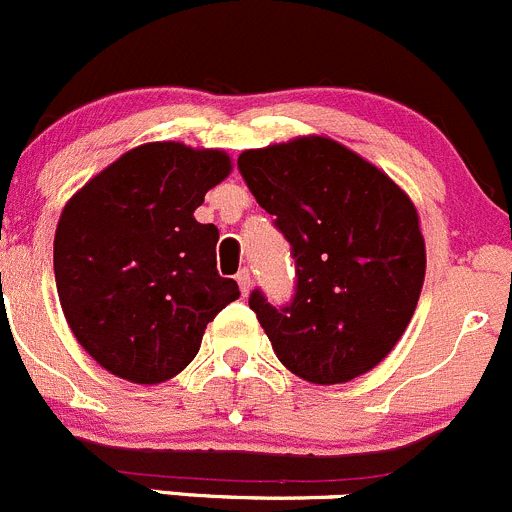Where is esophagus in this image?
<instances>
[{
	"label": "esophagus",
	"instance_id": "34e87169",
	"mask_svg": "<svg viewBox=\"0 0 512 512\" xmlns=\"http://www.w3.org/2000/svg\"><path fill=\"white\" fill-rule=\"evenodd\" d=\"M237 285H240L242 295H247V292H250V287H252L250 270H240V272H237Z\"/></svg>",
	"mask_w": 512,
	"mask_h": 512
}]
</instances>
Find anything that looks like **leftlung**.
Segmentation results:
<instances>
[{
    "instance_id": "obj_1",
    "label": "left lung",
    "mask_w": 512,
    "mask_h": 512,
    "mask_svg": "<svg viewBox=\"0 0 512 512\" xmlns=\"http://www.w3.org/2000/svg\"><path fill=\"white\" fill-rule=\"evenodd\" d=\"M247 187L290 242V305L250 295L277 360L315 385H340L390 355L425 280L413 200L372 162L322 135L245 150Z\"/></svg>"
}]
</instances>
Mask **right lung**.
I'll list each match as a JSON object with an SVG mask.
<instances>
[{"mask_svg": "<svg viewBox=\"0 0 512 512\" xmlns=\"http://www.w3.org/2000/svg\"><path fill=\"white\" fill-rule=\"evenodd\" d=\"M232 172L222 150L147 142L74 192L54 232V280L89 357L137 385L185 370L207 322L240 297L220 277L215 225L195 210Z\"/></svg>", "mask_w": 512, "mask_h": 512, "instance_id": "1", "label": "right lung"}]
</instances>
